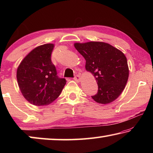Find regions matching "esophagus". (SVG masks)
Instances as JSON below:
<instances>
[{
	"mask_svg": "<svg viewBox=\"0 0 153 153\" xmlns=\"http://www.w3.org/2000/svg\"><path fill=\"white\" fill-rule=\"evenodd\" d=\"M74 79L77 82H80L81 81V77H80L79 75H77V76H76V77H74Z\"/></svg>",
	"mask_w": 153,
	"mask_h": 153,
	"instance_id": "34e87169",
	"label": "esophagus"
}]
</instances>
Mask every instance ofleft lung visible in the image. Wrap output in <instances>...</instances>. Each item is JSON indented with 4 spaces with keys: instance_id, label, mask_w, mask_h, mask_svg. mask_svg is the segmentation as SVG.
Segmentation results:
<instances>
[{
    "instance_id": "left-lung-1",
    "label": "left lung",
    "mask_w": 153,
    "mask_h": 153,
    "mask_svg": "<svg viewBox=\"0 0 153 153\" xmlns=\"http://www.w3.org/2000/svg\"><path fill=\"white\" fill-rule=\"evenodd\" d=\"M74 47L86 60L85 68L95 77L97 94L92 98L99 104L107 105L120 97L129 77L125 55L117 48L103 42H76Z\"/></svg>"
}]
</instances>
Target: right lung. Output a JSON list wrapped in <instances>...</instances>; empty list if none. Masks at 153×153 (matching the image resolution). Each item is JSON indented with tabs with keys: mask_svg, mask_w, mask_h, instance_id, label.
<instances>
[{
	"mask_svg": "<svg viewBox=\"0 0 153 153\" xmlns=\"http://www.w3.org/2000/svg\"><path fill=\"white\" fill-rule=\"evenodd\" d=\"M54 44L38 46L30 51L17 69L18 86L22 95L35 106L48 105L59 97L66 80L56 76L51 61Z\"/></svg>",
	"mask_w": 153,
	"mask_h": 153,
	"instance_id": "obj_1",
	"label": "right lung"
}]
</instances>
